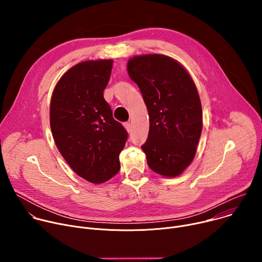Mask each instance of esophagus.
I'll return each instance as SVG.
<instances>
[{
  "mask_svg": "<svg viewBox=\"0 0 262 262\" xmlns=\"http://www.w3.org/2000/svg\"><path fill=\"white\" fill-rule=\"evenodd\" d=\"M123 125H124V127H125V129H126V132H127V133H129V132L132 130V125H130V123L125 122Z\"/></svg>",
  "mask_w": 262,
  "mask_h": 262,
  "instance_id": "1",
  "label": "esophagus"
}]
</instances>
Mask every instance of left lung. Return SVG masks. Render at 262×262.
<instances>
[{
    "label": "left lung",
    "instance_id": "1",
    "mask_svg": "<svg viewBox=\"0 0 262 262\" xmlns=\"http://www.w3.org/2000/svg\"><path fill=\"white\" fill-rule=\"evenodd\" d=\"M129 78L139 86L149 115L142 150L154 172L182 174L193 162L202 132V106L190 73L175 59L147 54L127 61Z\"/></svg>",
    "mask_w": 262,
    "mask_h": 262
}]
</instances>
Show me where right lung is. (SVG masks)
<instances>
[{"mask_svg":"<svg viewBox=\"0 0 262 262\" xmlns=\"http://www.w3.org/2000/svg\"><path fill=\"white\" fill-rule=\"evenodd\" d=\"M113 60H89L69 68L50 105L52 134L61 156L80 177L99 184L120 170L127 133L103 98Z\"/></svg>","mask_w":262,"mask_h":262,"instance_id":"obj_1","label":"right lung"}]
</instances>
